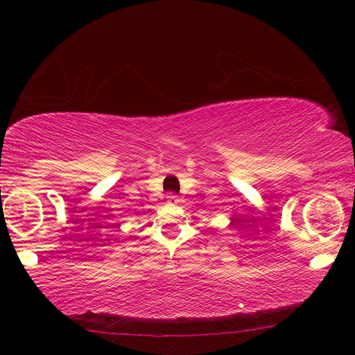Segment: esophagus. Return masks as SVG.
Here are the masks:
<instances>
[{
	"mask_svg": "<svg viewBox=\"0 0 355 355\" xmlns=\"http://www.w3.org/2000/svg\"><path fill=\"white\" fill-rule=\"evenodd\" d=\"M167 200H169L171 203H178V202H180L178 196H177V194H173V192H171V194L167 196Z\"/></svg>",
	"mask_w": 355,
	"mask_h": 355,
	"instance_id": "1",
	"label": "esophagus"
}]
</instances>
